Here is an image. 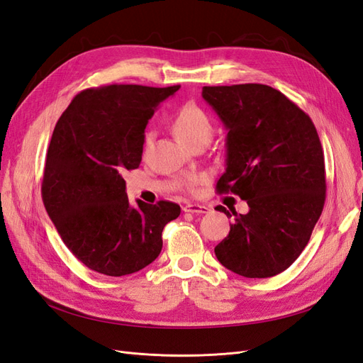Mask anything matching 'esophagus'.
Returning a JSON list of instances; mask_svg holds the SVG:
<instances>
[{
  "mask_svg": "<svg viewBox=\"0 0 363 363\" xmlns=\"http://www.w3.org/2000/svg\"><path fill=\"white\" fill-rule=\"evenodd\" d=\"M184 212H189V213H208V208L207 206H201V204H186L183 207Z\"/></svg>",
  "mask_w": 363,
  "mask_h": 363,
  "instance_id": "obj_1",
  "label": "esophagus"
}]
</instances>
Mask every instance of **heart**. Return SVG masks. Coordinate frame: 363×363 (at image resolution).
I'll return each mask as SVG.
<instances>
[{"label":"heart","instance_id":"heart-1","mask_svg":"<svg viewBox=\"0 0 363 363\" xmlns=\"http://www.w3.org/2000/svg\"><path fill=\"white\" fill-rule=\"evenodd\" d=\"M172 130L188 147H194L200 140H211L213 133L212 121L195 104H186L172 118ZM152 142V133H147L144 138V152L148 151ZM201 182V175L191 174L179 180L182 188L192 191Z\"/></svg>","mask_w":363,"mask_h":363}]
</instances>
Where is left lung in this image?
Listing matches in <instances>:
<instances>
[{
    "label": "left lung",
    "instance_id": "8db88e82",
    "mask_svg": "<svg viewBox=\"0 0 363 363\" xmlns=\"http://www.w3.org/2000/svg\"><path fill=\"white\" fill-rule=\"evenodd\" d=\"M203 100L221 119L225 171L219 194L248 204L215 247L227 269L267 279L288 269L301 255L325 200L324 152L312 119L267 84L204 86ZM216 211L232 216L225 207Z\"/></svg>",
    "mask_w": 363,
    "mask_h": 363
}]
</instances>
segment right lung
Here are the masks:
<instances>
[{"mask_svg": "<svg viewBox=\"0 0 363 363\" xmlns=\"http://www.w3.org/2000/svg\"><path fill=\"white\" fill-rule=\"evenodd\" d=\"M180 86L111 84L77 95L59 118L47 152L42 200L72 255L111 277L140 271L162 251L171 201L131 206L123 174L139 168L145 127Z\"/></svg>", "mask_w": 363, "mask_h": 363, "instance_id": "right-lung-1", "label": "right lung"}]
</instances>
